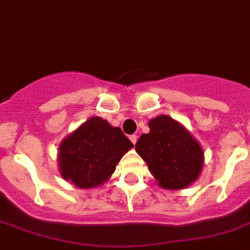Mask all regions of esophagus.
Instances as JSON below:
<instances>
[{
    "label": "esophagus",
    "instance_id": "esophagus-1",
    "mask_svg": "<svg viewBox=\"0 0 250 250\" xmlns=\"http://www.w3.org/2000/svg\"><path fill=\"white\" fill-rule=\"evenodd\" d=\"M137 134H132V136H129V140L132 141V143L133 145H136V142H137Z\"/></svg>",
    "mask_w": 250,
    "mask_h": 250
}]
</instances>
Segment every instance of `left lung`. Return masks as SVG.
<instances>
[{"label": "left lung", "instance_id": "left-lung-1", "mask_svg": "<svg viewBox=\"0 0 250 250\" xmlns=\"http://www.w3.org/2000/svg\"><path fill=\"white\" fill-rule=\"evenodd\" d=\"M148 125L149 133H143L136 143L137 153L161 188H188L203 168L200 145L179 122L165 114L151 119Z\"/></svg>", "mask_w": 250, "mask_h": 250}]
</instances>
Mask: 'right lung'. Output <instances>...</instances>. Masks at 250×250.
<instances>
[{"instance_id":"right-lung-1","label":"right lung","mask_w":250,"mask_h":250,"mask_svg":"<svg viewBox=\"0 0 250 250\" xmlns=\"http://www.w3.org/2000/svg\"><path fill=\"white\" fill-rule=\"evenodd\" d=\"M133 143L119 127L93 117L65 138L59 148L62 176L82 188L102 185Z\"/></svg>"}]
</instances>
